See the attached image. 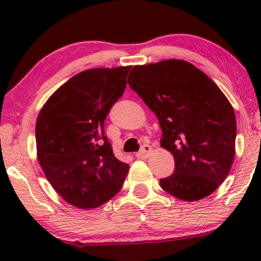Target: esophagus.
I'll use <instances>...</instances> for the list:
<instances>
[{
	"label": "esophagus",
	"mask_w": 261,
	"mask_h": 261,
	"mask_svg": "<svg viewBox=\"0 0 261 261\" xmlns=\"http://www.w3.org/2000/svg\"><path fill=\"white\" fill-rule=\"evenodd\" d=\"M151 152H152L151 146H149V145H144L141 147L140 151H139L137 154H135V156H137V158H139V159H146L149 154H151Z\"/></svg>",
	"instance_id": "esophagus-1"
}]
</instances>
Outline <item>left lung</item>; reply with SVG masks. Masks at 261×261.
<instances>
[{
	"mask_svg": "<svg viewBox=\"0 0 261 261\" xmlns=\"http://www.w3.org/2000/svg\"><path fill=\"white\" fill-rule=\"evenodd\" d=\"M127 83L158 117L160 145L174 158V172L160 179L163 190L192 202L212 195L235 155L237 120L223 92L179 59L134 66Z\"/></svg>",
	"mask_w": 261,
	"mask_h": 261,
	"instance_id": "obj_1",
	"label": "left lung"
}]
</instances>
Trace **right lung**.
<instances>
[{
    "mask_svg": "<svg viewBox=\"0 0 261 261\" xmlns=\"http://www.w3.org/2000/svg\"><path fill=\"white\" fill-rule=\"evenodd\" d=\"M130 67L80 72L53 92L38 115L39 164L52 188L76 208L105 204L127 177L129 165L114 155L105 120L123 95Z\"/></svg>",
    "mask_w": 261,
    "mask_h": 261,
    "instance_id": "right-lung-1",
    "label": "right lung"
}]
</instances>
